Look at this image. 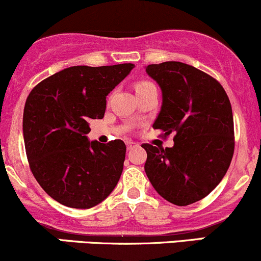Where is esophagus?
<instances>
[{
	"mask_svg": "<svg viewBox=\"0 0 261 261\" xmlns=\"http://www.w3.org/2000/svg\"><path fill=\"white\" fill-rule=\"evenodd\" d=\"M135 146H136V143H135V142H130V141H127V142H126V147H127L128 151H130V149H133Z\"/></svg>",
	"mask_w": 261,
	"mask_h": 261,
	"instance_id": "obj_1",
	"label": "esophagus"
}]
</instances>
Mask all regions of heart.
<instances>
[{
    "mask_svg": "<svg viewBox=\"0 0 261 261\" xmlns=\"http://www.w3.org/2000/svg\"><path fill=\"white\" fill-rule=\"evenodd\" d=\"M153 86L151 82H140L136 85V91H140V89H143V88H147V87H151Z\"/></svg>",
    "mask_w": 261,
    "mask_h": 261,
    "instance_id": "1",
    "label": "heart"
}]
</instances>
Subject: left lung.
Listing matches in <instances>:
<instances>
[{"label":"left lung","mask_w":261,"mask_h":261,"mask_svg":"<svg viewBox=\"0 0 261 261\" xmlns=\"http://www.w3.org/2000/svg\"><path fill=\"white\" fill-rule=\"evenodd\" d=\"M146 72L162 89L153 128L174 134L166 149L145 143V172L160 195L178 206L207 196L228 170L234 152L230 101L220 82L178 61L148 65Z\"/></svg>","instance_id":"8db88e82"}]
</instances>
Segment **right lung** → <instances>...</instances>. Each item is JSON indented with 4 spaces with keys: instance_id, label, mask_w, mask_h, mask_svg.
I'll list each match as a JSON object with an SVG mask.
<instances>
[{
    "instance_id": "right-lung-1",
    "label": "right lung",
    "mask_w": 261,
    "mask_h": 261,
    "mask_svg": "<svg viewBox=\"0 0 261 261\" xmlns=\"http://www.w3.org/2000/svg\"><path fill=\"white\" fill-rule=\"evenodd\" d=\"M134 64L72 66L33 88L23 113L29 167L45 193L72 208H91L110 195L124 168L126 146L88 141L89 120L101 119L107 95Z\"/></svg>"
}]
</instances>
